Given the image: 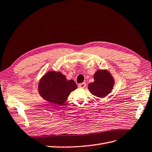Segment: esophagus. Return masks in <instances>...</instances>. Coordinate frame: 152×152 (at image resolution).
Segmentation results:
<instances>
[{"instance_id":"obj_1","label":"esophagus","mask_w":152,"mask_h":152,"mask_svg":"<svg viewBox=\"0 0 152 152\" xmlns=\"http://www.w3.org/2000/svg\"><path fill=\"white\" fill-rule=\"evenodd\" d=\"M78 86H79V87H80V88H84V87L86 86V84L84 83H84H80L78 85Z\"/></svg>"}]
</instances>
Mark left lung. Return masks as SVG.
I'll return each instance as SVG.
<instances>
[{
    "label": "left lung",
    "instance_id": "left-lung-1",
    "mask_svg": "<svg viewBox=\"0 0 152 152\" xmlns=\"http://www.w3.org/2000/svg\"><path fill=\"white\" fill-rule=\"evenodd\" d=\"M94 82L89 83L88 89L93 95L98 98H104L113 89L114 80L112 76L107 70H98L94 75Z\"/></svg>",
    "mask_w": 152,
    "mask_h": 152
}]
</instances>
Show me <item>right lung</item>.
Masks as SVG:
<instances>
[{
    "label": "right lung",
    "instance_id": "obj_1",
    "mask_svg": "<svg viewBox=\"0 0 152 152\" xmlns=\"http://www.w3.org/2000/svg\"><path fill=\"white\" fill-rule=\"evenodd\" d=\"M77 88L74 80H68L60 72L50 71L44 75L39 84L40 96L49 102L62 105L72 91Z\"/></svg>",
    "mask_w": 152,
    "mask_h": 152
}]
</instances>
